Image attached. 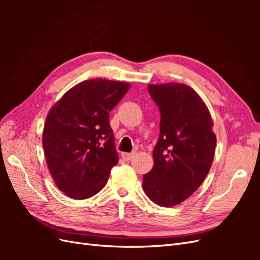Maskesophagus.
<instances>
[{
	"instance_id": "1",
	"label": "esophagus",
	"mask_w": 260,
	"mask_h": 260,
	"mask_svg": "<svg viewBox=\"0 0 260 260\" xmlns=\"http://www.w3.org/2000/svg\"><path fill=\"white\" fill-rule=\"evenodd\" d=\"M136 152H132V153H122V158L124 159V160H131L133 157L136 156Z\"/></svg>"
}]
</instances>
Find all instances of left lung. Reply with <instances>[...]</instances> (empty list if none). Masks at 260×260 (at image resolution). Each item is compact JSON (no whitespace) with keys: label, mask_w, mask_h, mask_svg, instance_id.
I'll return each mask as SVG.
<instances>
[{"label":"left lung","mask_w":260,"mask_h":260,"mask_svg":"<svg viewBox=\"0 0 260 260\" xmlns=\"http://www.w3.org/2000/svg\"><path fill=\"white\" fill-rule=\"evenodd\" d=\"M149 95L160 113L153 169L143 176L146 195L157 205L182 203L198 190L216 149L212 119L201 96L183 83L151 84Z\"/></svg>","instance_id":"left-lung-1"}]
</instances>
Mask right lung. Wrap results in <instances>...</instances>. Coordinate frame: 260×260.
<instances>
[{
  "label": "right lung",
  "instance_id": "add662e5",
  "mask_svg": "<svg viewBox=\"0 0 260 260\" xmlns=\"http://www.w3.org/2000/svg\"><path fill=\"white\" fill-rule=\"evenodd\" d=\"M129 83L90 79L70 89L50 111L43 130V149L59 190L75 200L99 193L119 160L109 113Z\"/></svg>",
  "mask_w": 260,
  "mask_h": 260
}]
</instances>
